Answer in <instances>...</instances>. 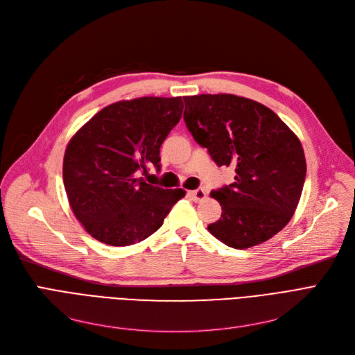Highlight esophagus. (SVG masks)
<instances>
[{"label": "esophagus", "mask_w": 355, "mask_h": 355, "mask_svg": "<svg viewBox=\"0 0 355 355\" xmlns=\"http://www.w3.org/2000/svg\"><path fill=\"white\" fill-rule=\"evenodd\" d=\"M189 197L194 201H201L206 198V190L204 189H197V190H193V191H189Z\"/></svg>", "instance_id": "34e87169"}]
</instances>
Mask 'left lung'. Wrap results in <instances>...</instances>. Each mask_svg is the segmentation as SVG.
Listing matches in <instances>:
<instances>
[{
  "instance_id": "1",
  "label": "left lung",
  "mask_w": 355,
  "mask_h": 355,
  "mask_svg": "<svg viewBox=\"0 0 355 355\" xmlns=\"http://www.w3.org/2000/svg\"><path fill=\"white\" fill-rule=\"evenodd\" d=\"M184 121L218 166H234V182L211 191L221 217L207 227L233 249L273 237L300 202L306 161L301 141L273 110L236 95L184 96Z\"/></svg>"
}]
</instances>
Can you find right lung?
Masks as SVG:
<instances>
[{
  "label": "right lung",
  "instance_id": "obj_1",
  "mask_svg": "<svg viewBox=\"0 0 355 355\" xmlns=\"http://www.w3.org/2000/svg\"><path fill=\"white\" fill-rule=\"evenodd\" d=\"M181 98L145 96L103 107L67 144L63 182L73 214L109 246H129L155 233L182 189L165 190L138 178L178 123Z\"/></svg>",
  "mask_w": 355,
  "mask_h": 355
}]
</instances>
